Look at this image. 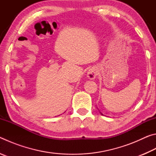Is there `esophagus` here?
<instances>
[{
    "label": "esophagus",
    "instance_id": "esophagus-1",
    "mask_svg": "<svg viewBox=\"0 0 156 156\" xmlns=\"http://www.w3.org/2000/svg\"><path fill=\"white\" fill-rule=\"evenodd\" d=\"M98 74V71L96 67H91L87 72V77L92 80V79L96 78L97 75Z\"/></svg>",
    "mask_w": 156,
    "mask_h": 156
}]
</instances>
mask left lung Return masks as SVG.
Returning <instances> with one entry per match:
<instances>
[{
  "mask_svg": "<svg viewBox=\"0 0 156 156\" xmlns=\"http://www.w3.org/2000/svg\"><path fill=\"white\" fill-rule=\"evenodd\" d=\"M101 114H102V115H103V114H102V113H101Z\"/></svg>",
  "mask_w": 156,
  "mask_h": 156,
  "instance_id": "1",
  "label": "left lung"
}]
</instances>
